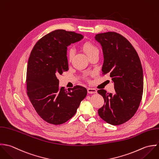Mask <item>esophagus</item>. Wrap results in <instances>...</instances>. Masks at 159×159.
<instances>
[{"instance_id": "1", "label": "esophagus", "mask_w": 159, "mask_h": 159, "mask_svg": "<svg viewBox=\"0 0 159 159\" xmlns=\"http://www.w3.org/2000/svg\"><path fill=\"white\" fill-rule=\"evenodd\" d=\"M87 91H88V93L90 94H94L97 93V90L93 88H88Z\"/></svg>"}]
</instances>
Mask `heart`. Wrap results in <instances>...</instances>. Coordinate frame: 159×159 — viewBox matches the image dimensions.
Returning <instances> with one entry per match:
<instances>
[{
  "label": "heart",
  "instance_id": "obj_1",
  "mask_svg": "<svg viewBox=\"0 0 159 159\" xmlns=\"http://www.w3.org/2000/svg\"><path fill=\"white\" fill-rule=\"evenodd\" d=\"M82 49L86 53L89 58L91 57L93 55L99 53V50L95 45L91 42H85L82 45ZM74 56V52L72 50H69L67 52V59L69 61H71Z\"/></svg>",
  "mask_w": 159,
  "mask_h": 159
}]
</instances>
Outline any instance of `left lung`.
Returning <instances> with one entry per match:
<instances>
[{"label":"left lung","mask_w":159,"mask_h":159,"mask_svg":"<svg viewBox=\"0 0 159 159\" xmlns=\"http://www.w3.org/2000/svg\"><path fill=\"white\" fill-rule=\"evenodd\" d=\"M101 45L103 75L109 74L114 85V94L98 90L105 104L98 110L107 123L121 125L129 120L138 110L143 93V71L139 56L129 42L114 32L96 34Z\"/></svg>","instance_id":"obj_1"}]
</instances>
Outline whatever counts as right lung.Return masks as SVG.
Listing matches in <instances>:
<instances>
[{
  "label": "right lung",
  "instance_id": "obj_1",
  "mask_svg": "<svg viewBox=\"0 0 159 159\" xmlns=\"http://www.w3.org/2000/svg\"><path fill=\"white\" fill-rule=\"evenodd\" d=\"M84 35L58 30L45 35L34 45L27 67V93L35 110L53 125L67 122L76 113L87 89L76 85L66 90L59 86L57 76L68 68L67 47Z\"/></svg>",
  "mask_w": 159,
  "mask_h": 159
}]
</instances>
